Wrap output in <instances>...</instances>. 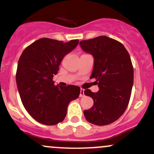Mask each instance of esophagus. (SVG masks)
Segmentation results:
<instances>
[{
  "label": "esophagus",
  "instance_id": "obj_1",
  "mask_svg": "<svg viewBox=\"0 0 154 154\" xmlns=\"http://www.w3.org/2000/svg\"><path fill=\"white\" fill-rule=\"evenodd\" d=\"M85 94H84V90L83 89V88H81L80 89V97H84Z\"/></svg>",
  "mask_w": 154,
  "mask_h": 154
}]
</instances>
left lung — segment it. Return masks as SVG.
Returning <instances> with one entry per match:
<instances>
[{"instance_id": "8db88e82", "label": "left lung", "mask_w": 154, "mask_h": 154, "mask_svg": "<svg viewBox=\"0 0 154 154\" xmlns=\"http://www.w3.org/2000/svg\"><path fill=\"white\" fill-rule=\"evenodd\" d=\"M85 52L94 57V67L90 78L96 79L97 92L90 89L85 95L94 104L83 113L93 125L113 123L123 115L128 106L133 85V67L129 53L119 42L105 35L80 42Z\"/></svg>"}]
</instances>
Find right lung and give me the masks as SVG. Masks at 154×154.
<instances>
[{
	"label": "right lung",
	"instance_id": "obj_1",
	"mask_svg": "<svg viewBox=\"0 0 154 154\" xmlns=\"http://www.w3.org/2000/svg\"><path fill=\"white\" fill-rule=\"evenodd\" d=\"M79 40L68 42L42 38L23 51L18 63L16 83L21 102L27 112L38 122L55 125L66 116L70 102L80 95L77 86H55L63 57L77 47Z\"/></svg>",
	"mask_w": 154,
	"mask_h": 154
}]
</instances>
